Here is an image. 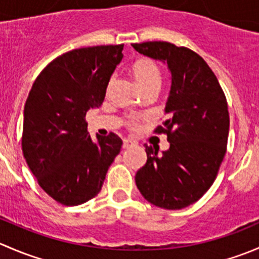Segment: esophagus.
<instances>
[{"label":"esophagus","mask_w":259,"mask_h":259,"mask_svg":"<svg viewBox=\"0 0 259 259\" xmlns=\"http://www.w3.org/2000/svg\"><path fill=\"white\" fill-rule=\"evenodd\" d=\"M132 145H134V143H133L132 140H129V139L122 140V148H124V149L129 148V146H132Z\"/></svg>","instance_id":"esophagus-1"}]
</instances>
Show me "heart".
<instances>
[{"mask_svg": "<svg viewBox=\"0 0 259 259\" xmlns=\"http://www.w3.org/2000/svg\"><path fill=\"white\" fill-rule=\"evenodd\" d=\"M132 74L135 81L144 93L146 90H156L161 82V74L158 65L148 57L138 59L132 65Z\"/></svg>", "mask_w": 259, "mask_h": 259, "instance_id": "b5f03b06", "label": "heart"}]
</instances>
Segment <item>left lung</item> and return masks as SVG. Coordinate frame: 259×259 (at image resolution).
Segmentation results:
<instances>
[{
  "instance_id": "8db88e82",
  "label": "left lung",
  "mask_w": 259,
  "mask_h": 259,
  "mask_svg": "<svg viewBox=\"0 0 259 259\" xmlns=\"http://www.w3.org/2000/svg\"><path fill=\"white\" fill-rule=\"evenodd\" d=\"M139 54L168 65L170 91L168 120L155 133L168 135L170 146L145 145L146 164L135 183L143 197L164 209H182L204 195L218 174L227 150L229 114L227 99L207 62L187 48L165 41L133 44Z\"/></svg>"
}]
</instances>
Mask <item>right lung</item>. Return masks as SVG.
<instances>
[{
	"label": "right lung",
	"instance_id": "1",
	"mask_svg": "<svg viewBox=\"0 0 259 259\" xmlns=\"http://www.w3.org/2000/svg\"><path fill=\"white\" fill-rule=\"evenodd\" d=\"M124 45L72 50L56 57L31 88L23 110L22 151L40 187L64 205H79L101 190L122 142L88 132V110L105 99Z\"/></svg>",
	"mask_w": 259,
	"mask_h": 259
}]
</instances>
